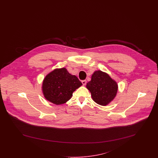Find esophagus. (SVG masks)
<instances>
[{"mask_svg":"<svg viewBox=\"0 0 158 158\" xmlns=\"http://www.w3.org/2000/svg\"><path fill=\"white\" fill-rule=\"evenodd\" d=\"M82 83L83 85H85L86 84V80H83V81H82Z\"/></svg>","mask_w":158,"mask_h":158,"instance_id":"34e87169","label":"esophagus"}]
</instances>
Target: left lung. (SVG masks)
Listing matches in <instances>:
<instances>
[{"label":"left lung","instance_id":"left-lung-1","mask_svg":"<svg viewBox=\"0 0 158 158\" xmlns=\"http://www.w3.org/2000/svg\"><path fill=\"white\" fill-rule=\"evenodd\" d=\"M92 99L99 105L110 104L115 97L118 85L107 73L101 70L94 72L91 81L86 84Z\"/></svg>","mask_w":158,"mask_h":158}]
</instances>
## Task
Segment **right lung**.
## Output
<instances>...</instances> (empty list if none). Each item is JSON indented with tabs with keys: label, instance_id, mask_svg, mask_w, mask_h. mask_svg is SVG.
<instances>
[{
	"label": "right lung",
	"instance_id": "obj_1",
	"mask_svg": "<svg viewBox=\"0 0 158 158\" xmlns=\"http://www.w3.org/2000/svg\"><path fill=\"white\" fill-rule=\"evenodd\" d=\"M82 83L75 75H72L66 68L56 69L44 79L42 90L45 99L56 105L66 103L73 92Z\"/></svg>",
	"mask_w": 158,
	"mask_h": 158
}]
</instances>
